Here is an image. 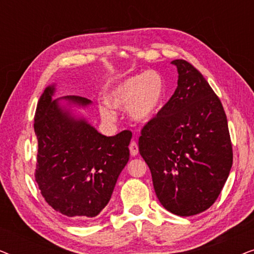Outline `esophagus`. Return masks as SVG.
<instances>
[{
    "label": "esophagus",
    "instance_id": "obj_1",
    "mask_svg": "<svg viewBox=\"0 0 254 254\" xmlns=\"http://www.w3.org/2000/svg\"><path fill=\"white\" fill-rule=\"evenodd\" d=\"M129 150H130V155L131 156H136L138 152V145L135 141H131L129 143Z\"/></svg>",
    "mask_w": 254,
    "mask_h": 254
}]
</instances>
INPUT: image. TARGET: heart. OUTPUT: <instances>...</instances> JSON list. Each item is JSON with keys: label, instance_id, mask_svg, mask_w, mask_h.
<instances>
[{"label": "heart", "instance_id": "b5f03b06", "mask_svg": "<svg viewBox=\"0 0 254 254\" xmlns=\"http://www.w3.org/2000/svg\"><path fill=\"white\" fill-rule=\"evenodd\" d=\"M164 93V82L155 71L131 76L120 82L109 92L107 103L113 107L126 109L135 120L147 121L157 112ZM102 117L106 120L116 119V113L110 106L100 107Z\"/></svg>", "mask_w": 254, "mask_h": 254}]
</instances>
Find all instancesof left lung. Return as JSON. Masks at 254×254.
<instances>
[{
  "mask_svg": "<svg viewBox=\"0 0 254 254\" xmlns=\"http://www.w3.org/2000/svg\"><path fill=\"white\" fill-rule=\"evenodd\" d=\"M172 64L178 86L141 129L138 151L162 206L193 216L220 195L232 166V143L223 106L206 78L185 60Z\"/></svg>",
  "mask_w": 254,
  "mask_h": 254,
  "instance_id": "left-lung-1",
  "label": "left lung"
}]
</instances>
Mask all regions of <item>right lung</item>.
<instances>
[{
  "label": "right lung",
  "mask_w": 254,
  "mask_h": 254,
  "mask_svg": "<svg viewBox=\"0 0 254 254\" xmlns=\"http://www.w3.org/2000/svg\"><path fill=\"white\" fill-rule=\"evenodd\" d=\"M54 86L45 89L34 114L38 154L34 178L45 201L67 217L86 221L99 215L129 159L130 130L114 136L98 133L84 119H75L52 100ZM64 99L86 106L79 96Z\"/></svg>",
  "instance_id": "add662e5"
}]
</instances>
